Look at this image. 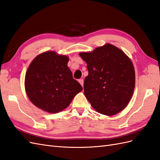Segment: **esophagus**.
Returning <instances> with one entry per match:
<instances>
[{
	"mask_svg": "<svg viewBox=\"0 0 160 160\" xmlns=\"http://www.w3.org/2000/svg\"><path fill=\"white\" fill-rule=\"evenodd\" d=\"M79 83L81 85V86L83 87V83H84L83 79H79Z\"/></svg>",
	"mask_w": 160,
	"mask_h": 160,
	"instance_id": "esophagus-1",
	"label": "esophagus"
}]
</instances>
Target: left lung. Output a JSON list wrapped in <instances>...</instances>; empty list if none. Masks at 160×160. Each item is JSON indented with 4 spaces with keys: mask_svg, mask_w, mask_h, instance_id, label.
<instances>
[{
    "mask_svg": "<svg viewBox=\"0 0 160 160\" xmlns=\"http://www.w3.org/2000/svg\"><path fill=\"white\" fill-rule=\"evenodd\" d=\"M79 56L89 75L84 81V95L98 113L114 115L124 109L133 93L135 75L132 61L117 47L107 43Z\"/></svg>",
    "mask_w": 160,
    "mask_h": 160,
    "instance_id": "left-lung-1",
    "label": "left lung"
}]
</instances>
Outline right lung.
Masks as SVG:
<instances>
[{"mask_svg": "<svg viewBox=\"0 0 160 160\" xmlns=\"http://www.w3.org/2000/svg\"><path fill=\"white\" fill-rule=\"evenodd\" d=\"M69 57L50 51L34 59L25 75V88L36 107L51 113L66 109L83 90L67 66Z\"/></svg>", "mask_w": 160, "mask_h": 160, "instance_id": "obj_1", "label": "right lung"}]
</instances>
